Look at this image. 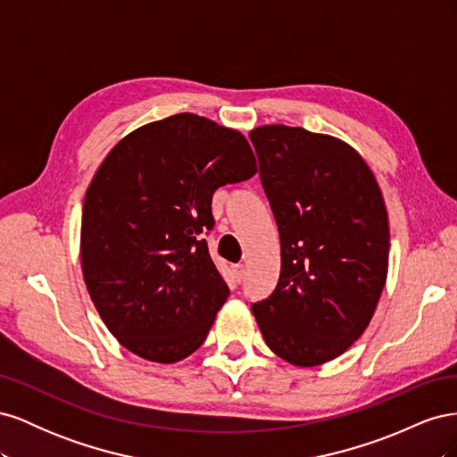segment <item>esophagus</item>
Listing matches in <instances>:
<instances>
[{
	"mask_svg": "<svg viewBox=\"0 0 457 457\" xmlns=\"http://www.w3.org/2000/svg\"><path fill=\"white\" fill-rule=\"evenodd\" d=\"M232 270H234V276H237V280H242V278H244V272H245V267H244V265H234Z\"/></svg>",
	"mask_w": 457,
	"mask_h": 457,
	"instance_id": "obj_1",
	"label": "esophagus"
}]
</instances>
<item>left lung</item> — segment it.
<instances>
[{
	"label": "left lung",
	"instance_id": "1",
	"mask_svg": "<svg viewBox=\"0 0 457 457\" xmlns=\"http://www.w3.org/2000/svg\"><path fill=\"white\" fill-rule=\"evenodd\" d=\"M259 175L280 232L282 269L252 312L269 349L312 368L364 334L389 269V217L358 152L303 128L250 131Z\"/></svg>",
	"mask_w": 457,
	"mask_h": 457
}]
</instances>
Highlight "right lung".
Listing matches in <instances>:
<instances>
[{"label":"right lung","mask_w":457,"mask_h":457,"mask_svg":"<svg viewBox=\"0 0 457 457\" xmlns=\"http://www.w3.org/2000/svg\"><path fill=\"white\" fill-rule=\"evenodd\" d=\"M255 173L240 131L190 112L108 152L86 192L79 255L96 312L128 351L173 364L205 341L228 297L204 238L213 192Z\"/></svg>","instance_id":"1"}]
</instances>
